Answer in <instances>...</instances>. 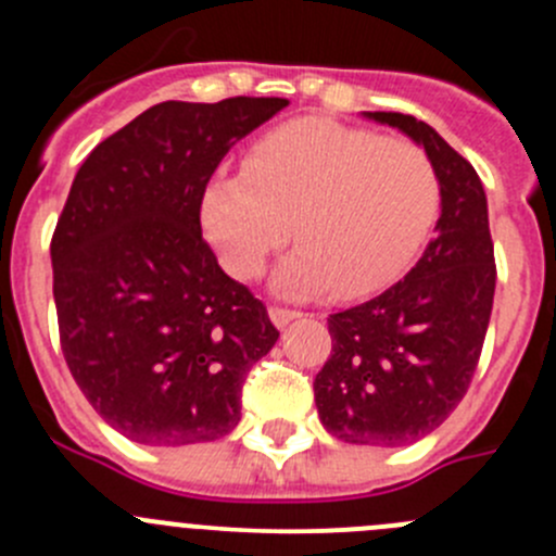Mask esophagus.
Masks as SVG:
<instances>
[{"mask_svg":"<svg viewBox=\"0 0 556 556\" xmlns=\"http://www.w3.org/2000/svg\"><path fill=\"white\" fill-rule=\"evenodd\" d=\"M268 314H271V319H274V325H277V328H285V325L293 323L295 317H301V312L288 309V306H271Z\"/></svg>","mask_w":556,"mask_h":556,"instance_id":"esophagus-1","label":"esophagus"}]
</instances>
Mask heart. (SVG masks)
I'll return each instance as SVG.
<instances>
[{"label": "heart", "mask_w": 556, "mask_h": 556, "mask_svg": "<svg viewBox=\"0 0 556 556\" xmlns=\"http://www.w3.org/2000/svg\"><path fill=\"white\" fill-rule=\"evenodd\" d=\"M439 210V169L417 142L299 121L257 139L242 172L210 179L201 220L233 277H257L293 233L285 290L361 299L406 271Z\"/></svg>", "instance_id": "1"}]
</instances>
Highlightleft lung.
I'll return each mask as SVG.
<instances>
[{"label": "left lung", "instance_id": "left-lung-1", "mask_svg": "<svg viewBox=\"0 0 556 556\" xmlns=\"http://www.w3.org/2000/svg\"><path fill=\"white\" fill-rule=\"evenodd\" d=\"M422 144L441 177V217L406 279L328 317L330 355L314 377L325 430L346 444L406 446L433 433L468 392L495 299V244L473 166L428 123L368 112Z\"/></svg>", "mask_w": 556, "mask_h": 556}]
</instances>
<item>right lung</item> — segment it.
Instances as JSON below:
<instances>
[{
	"label": "right lung",
	"instance_id": "add662e5",
	"mask_svg": "<svg viewBox=\"0 0 556 556\" xmlns=\"http://www.w3.org/2000/svg\"><path fill=\"white\" fill-rule=\"evenodd\" d=\"M285 106L161 102L75 174L50 239L61 352L99 417L137 444L231 433L247 374L279 339L201 237V201L223 155Z\"/></svg>",
	"mask_w": 556,
	"mask_h": 556
}]
</instances>
